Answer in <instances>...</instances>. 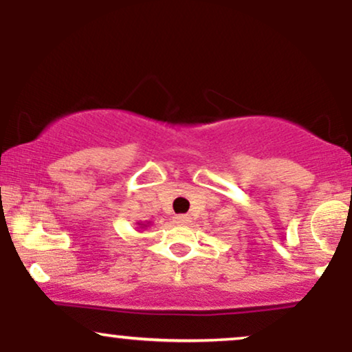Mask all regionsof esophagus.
I'll use <instances>...</instances> for the list:
<instances>
[{
    "instance_id": "obj_1",
    "label": "esophagus",
    "mask_w": 352,
    "mask_h": 352,
    "mask_svg": "<svg viewBox=\"0 0 352 352\" xmlns=\"http://www.w3.org/2000/svg\"><path fill=\"white\" fill-rule=\"evenodd\" d=\"M173 220H175V223H179V225H187L190 221V217L188 215H175L173 217Z\"/></svg>"
}]
</instances>
